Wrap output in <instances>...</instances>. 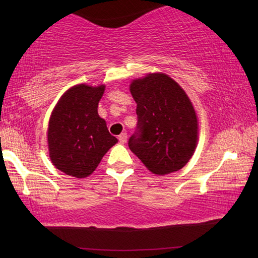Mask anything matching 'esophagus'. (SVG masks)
<instances>
[{
    "label": "esophagus",
    "instance_id": "esophagus-1",
    "mask_svg": "<svg viewBox=\"0 0 258 258\" xmlns=\"http://www.w3.org/2000/svg\"><path fill=\"white\" fill-rule=\"evenodd\" d=\"M118 140H119L120 143H125L126 141H127V134L121 133L120 135H118Z\"/></svg>",
    "mask_w": 258,
    "mask_h": 258
}]
</instances>
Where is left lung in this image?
<instances>
[{
    "label": "left lung",
    "mask_w": 258,
    "mask_h": 258,
    "mask_svg": "<svg viewBox=\"0 0 258 258\" xmlns=\"http://www.w3.org/2000/svg\"><path fill=\"white\" fill-rule=\"evenodd\" d=\"M130 91L137 102L139 134L131 151L151 173L164 175L187 164L198 145V116L190 98L165 73L135 78Z\"/></svg>",
    "instance_id": "8db88e82"
}]
</instances>
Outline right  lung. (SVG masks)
I'll return each mask as SVG.
<instances>
[{
    "mask_svg": "<svg viewBox=\"0 0 258 258\" xmlns=\"http://www.w3.org/2000/svg\"><path fill=\"white\" fill-rule=\"evenodd\" d=\"M106 85L72 86L61 95L47 125L49 156L56 168L77 178L90 176L118 140L99 116L98 104Z\"/></svg>",
    "mask_w": 258,
    "mask_h": 258,
    "instance_id": "obj_1",
    "label": "right lung"
}]
</instances>
